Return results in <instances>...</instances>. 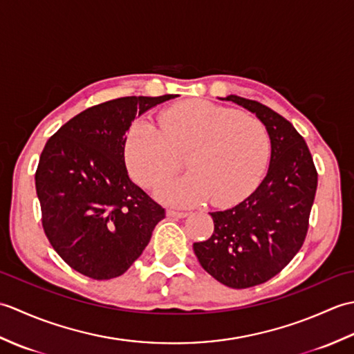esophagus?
<instances>
[{
	"label": "esophagus",
	"instance_id": "obj_1",
	"mask_svg": "<svg viewBox=\"0 0 354 354\" xmlns=\"http://www.w3.org/2000/svg\"><path fill=\"white\" fill-rule=\"evenodd\" d=\"M167 216H170V217H185V216H189V213L183 212V209L170 208V209H167Z\"/></svg>",
	"mask_w": 354,
	"mask_h": 354
}]
</instances>
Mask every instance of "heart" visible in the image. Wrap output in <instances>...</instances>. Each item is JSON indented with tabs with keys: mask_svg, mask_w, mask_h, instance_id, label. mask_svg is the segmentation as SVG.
<instances>
[{
	"mask_svg": "<svg viewBox=\"0 0 354 354\" xmlns=\"http://www.w3.org/2000/svg\"><path fill=\"white\" fill-rule=\"evenodd\" d=\"M160 129L137 123L127 133L124 156L137 181L153 189L183 167L193 173L158 190L161 198L194 204L212 198L231 204L250 193L265 173L270 133L259 117L204 100L178 103L158 115Z\"/></svg>",
	"mask_w": 354,
	"mask_h": 354,
	"instance_id": "b5f03b06",
	"label": "heart"
}]
</instances>
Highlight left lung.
Segmentation results:
<instances>
[{
	"label": "left lung",
	"mask_w": 354,
	"mask_h": 354,
	"mask_svg": "<svg viewBox=\"0 0 354 354\" xmlns=\"http://www.w3.org/2000/svg\"><path fill=\"white\" fill-rule=\"evenodd\" d=\"M254 112L270 133V164L257 189L240 204L209 213L214 231L193 251L207 272L232 289H246L280 274L309 230L318 171L304 138L284 117L260 102L228 95Z\"/></svg>",
	"instance_id": "8db88e82"
}]
</instances>
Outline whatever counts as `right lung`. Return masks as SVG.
<instances>
[{"label":"right lung","instance_id":"obj_1","mask_svg":"<svg viewBox=\"0 0 354 354\" xmlns=\"http://www.w3.org/2000/svg\"><path fill=\"white\" fill-rule=\"evenodd\" d=\"M175 97L132 95L95 104L45 145L35 173L42 228L53 250L82 275H123L165 217L129 178L124 142L135 115Z\"/></svg>","mask_w":354,"mask_h":354}]
</instances>
